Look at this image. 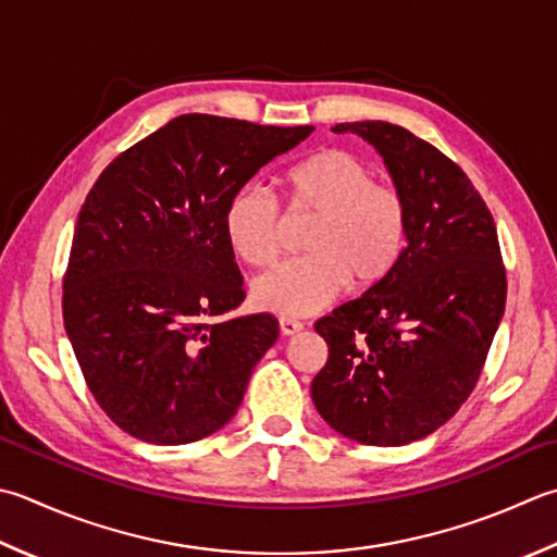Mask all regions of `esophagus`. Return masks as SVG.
<instances>
[{
	"label": "esophagus",
	"mask_w": 557,
	"mask_h": 557,
	"mask_svg": "<svg viewBox=\"0 0 557 557\" xmlns=\"http://www.w3.org/2000/svg\"><path fill=\"white\" fill-rule=\"evenodd\" d=\"M299 331H304V323H301V321L280 319V333H282V335H297Z\"/></svg>",
	"instance_id": "esophagus-1"
}]
</instances>
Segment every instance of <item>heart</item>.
<instances>
[{
    "instance_id": "heart-1",
    "label": "heart",
    "mask_w": 557,
    "mask_h": 557,
    "mask_svg": "<svg viewBox=\"0 0 557 557\" xmlns=\"http://www.w3.org/2000/svg\"><path fill=\"white\" fill-rule=\"evenodd\" d=\"M287 210L313 216L304 238L309 256L253 280L250 297L263 311L309 315L329 307L345 285L374 289L406 253V198L374 181L372 166L347 149H323L287 173ZM224 234L244 263L270 265L282 248L277 202L260 185H244L226 205Z\"/></svg>"
}]
</instances>
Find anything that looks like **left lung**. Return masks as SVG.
Wrapping results in <instances>:
<instances>
[{
	"mask_svg": "<svg viewBox=\"0 0 557 557\" xmlns=\"http://www.w3.org/2000/svg\"><path fill=\"white\" fill-rule=\"evenodd\" d=\"M333 133L384 159L408 205V246L384 285L315 321L329 362L311 398L343 437L403 446L442 428L483 372L507 299L497 228L466 173L406 127L364 120Z\"/></svg>",
	"mask_w": 557,
	"mask_h": 557,
	"instance_id": "left-lung-1",
	"label": "left lung"
}]
</instances>
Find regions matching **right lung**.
<instances>
[{"mask_svg":"<svg viewBox=\"0 0 557 557\" xmlns=\"http://www.w3.org/2000/svg\"><path fill=\"white\" fill-rule=\"evenodd\" d=\"M311 133L181 115L108 163L86 195L62 285L64 331L120 430L176 446L236 416L280 329L270 313L226 315L246 292L224 212Z\"/></svg>","mask_w":557,"mask_h":557,"instance_id":"1","label":"right lung"}]
</instances>
